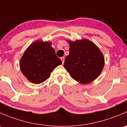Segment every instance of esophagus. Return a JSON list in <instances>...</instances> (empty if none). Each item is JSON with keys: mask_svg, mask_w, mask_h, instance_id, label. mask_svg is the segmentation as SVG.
<instances>
[{"mask_svg": "<svg viewBox=\"0 0 127 127\" xmlns=\"http://www.w3.org/2000/svg\"><path fill=\"white\" fill-rule=\"evenodd\" d=\"M61 61H62L63 64H64V57H61Z\"/></svg>", "mask_w": 127, "mask_h": 127, "instance_id": "esophagus-1", "label": "esophagus"}]
</instances>
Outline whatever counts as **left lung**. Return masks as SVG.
Returning <instances> with one entry per match:
<instances>
[{"instance_id":"left-lung-1","label":"left lung","mask_w":127,"mask_h":127,"mask_svg":"<svg viewBox=\"0 0 127 127\" xmlns=\"http://www.w3.org/2000/svg\"><path fill=\"white\" fill-rule=\"evenodd\" d=\"M68 42L69 55L65 59L64 68L72 79L80 84H88L95 80L104 65V58L99 48L87 39Z\"/></svg>"}]
</instances>
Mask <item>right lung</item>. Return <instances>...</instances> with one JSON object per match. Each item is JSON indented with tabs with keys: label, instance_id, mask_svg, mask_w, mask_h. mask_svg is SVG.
I'll return each mask as SVG.
<instances>
[{
	"label": "right lung",
	"instance_id": "1",
	"mask_svg": "<svg viewBox=\"0 0 127 127\" xmlns=\"http://www.w3.org/2000/svg\"><path fill=\"white\" fill-rule=\"evenodd\" d=\"M62 64L50 42L36 41L30 45L21 57V71L29 81L39 84L50 76L55 67Z\"/></svg>",
	"mask_w": 127,
	"mask_h": 127
}]
</instances>
